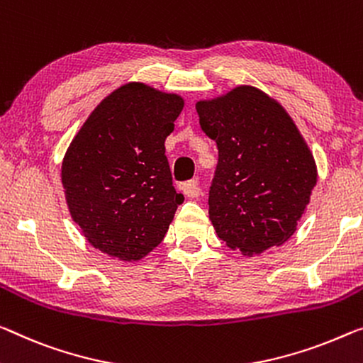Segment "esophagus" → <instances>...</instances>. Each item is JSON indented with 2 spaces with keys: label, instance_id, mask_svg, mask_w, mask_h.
<instances>
[{
  "label": "esophagus",
  "instance_id": "1",
  "mask_svg": "<svg viewBox=\"0 0 363 363\" xmlns=\"http://www.w3.org/2000/svg\"><path fill=\"white\" fill-rule=\"evenodd\" d=\"M178 188H180V191L188 198H198L199 193H201L198 180H189V182H185V183H180Z\"/></svg>",
  "mask_w": 363,
  "mask_h": 363
}]
</instances>
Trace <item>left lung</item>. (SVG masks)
<instances>
[{
    "label": "left lung",
    "mask_w": 363,
    "mask_h": 363,
    "mask_svg": "<svg viewBox=\"0 0 363 363\" xmlns=\"http://www.w3.org/2000/svg\"><path fill=\"white\" fill-rule=\"evenodd\" d=\"M196 111L219 149L209 189L217 237L248 256L286 243L318 178L313 154L291 115L253 86L199 100Z\"/></svg>",
    "instance_id": "obj_1"
}]
</instances>
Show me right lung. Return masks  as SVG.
Returning a JSON list of instances; mask_svg holds the SVG:
<instances>
[{"mask_svg": "<svg viewBox=\"0 0 363 363\" xmlns=\"http://www.w3.org/2000/svg\"><path fill=\"white\" fill-rule=\"evenodd\" d=\"M183 100L128 82L100 102L61 164L72 220L96 250L138 261L162 242L183 194L172 183L165 139Z\"/></svg>", "mask_w": 363, "mask_h": 363, "instance_id": "obj_1", "label": "right lung"}]
</instances>
